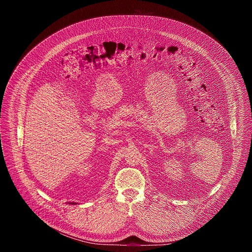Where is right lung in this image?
<instances>
[{
	"label": "right lung",
	"mask_w": 252,
	"mask_h": 252,
	"mask_svg": "<svg viewBox=\"0 0 252 252\" xmlns=\"http://www.w3.org/2000/svg\"><path fill=\"white\" fill-rule=\"evenodd\" d=\"M67 203H68V204H73V205H74V204H77V202H67Z\"/></svg>",
	"instance_id": "add662e5"
}]
</instances>
